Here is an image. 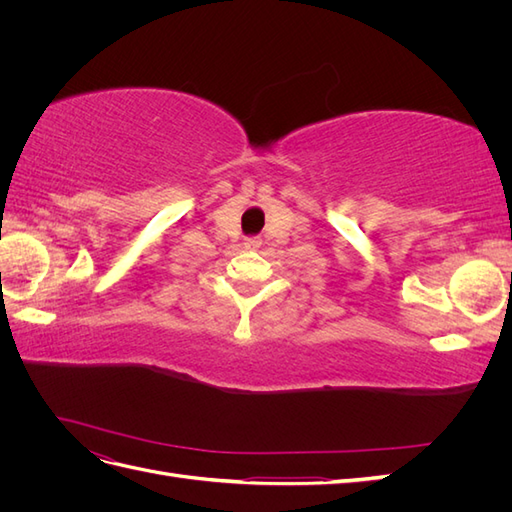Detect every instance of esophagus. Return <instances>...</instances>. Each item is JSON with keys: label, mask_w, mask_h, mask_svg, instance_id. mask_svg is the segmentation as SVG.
Returning <instances> with one entry per match:
<instances>
[{"label": "esophagus", "mask_w": 512, "mask_h": 512, "mask_svg": "<svg viewBox=\"0 0 512 512\" xmlns=\"http://www.w3.org/2000/svg\"><path fill=\"white\" fill-rule=\"evenodd\" d=\"M243 245H245V250H256V247H260V239L258 237H247L243 241Z\"/></svg>", "instance_id": "esophagus-1"}]
</instances>
